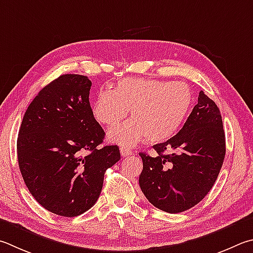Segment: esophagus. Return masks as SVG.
Masks as SVG:
<instances>
[{
	"label": "esophagus",
	"mask_w": 253,
	"mask_h": 253,
	"mask_svg": "<svg viewBox=\"0 0 253 253\" xmlns=\"http://www.w3.org/2000/svg\"><path fill=\"white\" fill-rule=\"evenodd\" d=\"M121 155L123 157H128V156L132 155V151L127 147H121Z\"/></svg>",
	"instance_id": "34e87169"
}]
</instances>
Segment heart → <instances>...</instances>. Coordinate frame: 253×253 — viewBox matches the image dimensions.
Returning a JSON list of instances; mask_svg holds the SVG:
<instances>
[{"label": "heart", "mask_w": 253, "mask_h": 253, "mask_svg": "<svg viewBox=\"0 0 253 253\" xmlns=\"http://www.w3.org/2000/svg\"><path fill=\"white\" fill-rule=\"evenodd\" d=\"M192 102L190 87L183 82L126 77L113 90L102 89L91 104V114L102 125L114 127L130 111L129 121L109 131L108 138L132 146L147 137L163 142L176 134Z\"/></svg>", "instance_id": "heart-1"}]
</instances>
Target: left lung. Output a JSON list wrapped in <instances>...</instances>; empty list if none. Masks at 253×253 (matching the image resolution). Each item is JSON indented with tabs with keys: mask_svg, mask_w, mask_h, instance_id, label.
<instances>
[{
	"mask_svg": "<svg viewBox=\"0 0 253 253\" xmlns=\"http://www.w3.org/2000/svg\"><path fill=\"white\" fill-rule=\"evenodd\" d=\"M151 157L139 153V186L156 208L169 213L190 209L203 200L217 180L226 155L221 114L203 90L198 104L177 135L154 145Z\"/></svg>",
	"mask_w": 253,
	"mask_h": 253,
	"instance_id": "obj_1",
	"label": "left lung"
}]
</instances>
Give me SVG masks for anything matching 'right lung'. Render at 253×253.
I'll use <instances>...</instances> for the list:
<instances>
[{
	"instance_id": "add662e5",
	"label": "right lung",
	"mask_w": 253,
	"mask_h": 253,
	"mask_svg": "<svg viewBox=\"0 0 253 253\" xmlns=\"http://www.w3.org/2000/svg\"><path fill=\"white\" fill-rule=\"evenodd\" d=\"M87 76L61 75L27 107L18 131V167L31 195L45 209L76 217L97 201L104 174L121 153L98 147L105 137L89 104ZM85 153V155H83Z\"/></svg>"
}]
</instances>
